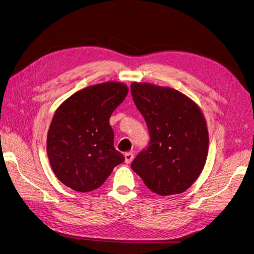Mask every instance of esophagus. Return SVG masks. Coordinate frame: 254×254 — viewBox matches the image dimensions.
Here are the masks:
<instances>
[{
    "label": "esophagus",
    "instance_id": "34e87169",
    "mask_svg": "<svg viewBox=\"0 0 254 254\" xmlns=\"http://www.w3.org/2000/svg\"><path fill=\"white\" fill-rule=\"evenodd\" d=\"M133 158H134V156H133V152H126L125 153V162L127 163V164H129V163H131V161L133 160Z\"/></svg>",
    "mask_w": 254,
    "mask_h": 254
}]
</instances>
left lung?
Wrapping results in <instances>:
<instances>
[{
    "instance_id": "left-lung-1",
    "label": "left lung",
    "mask_w": 254,
    "mask_h": 254,
    "mask_svg": "<svg viewBox=\"0 0 254 254\" xmlns=\"http://www.w3.org/2000/svg\"><path fill=\"white\" fill-rule=\"evenodd\" d=\"M130 89L150 136L131 168L153 193H183L202 172L207 156L209 133L200 109L172 88L133 82Z\"/></svg>"
}]
</instances>
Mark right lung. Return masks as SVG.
Returning a JSON list of instances; mask_svg holds the SVG:
<instances>
[{
  "mask_svg": "<svg viewBox=\"0 0 254 254\" xmlns=\"http://www.w3.org/2000/svg\"><path fill=\"white\" fill-rule=\"evenodd\" d=\"M127 93L124 83L104 82L76 92L59 106L48 132L47 151L64 186L81 193L94 190L124 162L114 148L109 119Z\"/></svg>",
  "mask_w": 254,
  "mask_h": 254,
  "instance_id": "1",
  "label": "right lung"
}]
</instances>
